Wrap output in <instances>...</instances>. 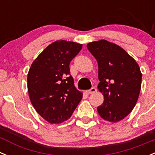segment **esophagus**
Returning a JSON list of instances; mask_svg holds the SVG:
<instances>
[{
	"mask_svg": "<svg viewBox=\"0 0 155 155\" xmlns=\"http://www.w3.org/2000/svg\"><path fill=\"white\" fill-rule=\"evenodd\" d=\"M96 87H92L91 89H90V90H87V93H88V94H92V93H96Z\"/></svg>",
	"mask_w": 155,
	"mask_h": 155,
	"instance_id": "1",
	"label": "esophagus"
}]
</instances>
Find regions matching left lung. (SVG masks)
Returning a JSON list of instances; mask_svg holds the SVG:
<instances>
[{"label": "left lung", "mask_w": 155, "mask_h": 155, "mask_svg": "<svg viewBox=\"0 0 155 155\" xmlns=\"http://www.w3.org/2000/svg\"><path fill=\"white\" fill-rule=\"evenodd\" d=\"M99 67L98 89L104 102L97 111L107 121H120L133 109L139 98L142 73L137 62L123 48L106 40L89 43Z\"/></svg>", "instance_id": "left-lung-1"}]
</instances>
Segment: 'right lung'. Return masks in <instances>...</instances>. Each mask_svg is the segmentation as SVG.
<instances>
[{"label":"right lung","mask_w":155,"mask_h":155,"mask_svg":"<svg viewBox=\"0 0 155 155\" xmlns=\"http://www.w3.org/2000/svg\"><path fill=\"white\" fill-rule=\"evenodd\" d=\"M82 44L67 41L52 43L32 62L28 74V92L37 112L50 124L71 116L82 99L70 74L71 61Z\"/></svg>","instance_id":"right-lung-1"}]
</instances>
